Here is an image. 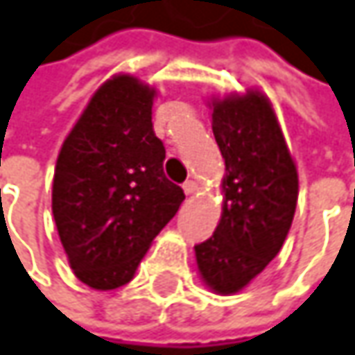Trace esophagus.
Returning <instances> with one entry per match:
<instances>
[{"instance_id": "esophagus-1", "label": "esophagus", "mask_w": 355, "mask_h": 355, "mask_svg": "<svg viewBox=\"0 0 355 355\" xmlns=\"http://www.w3.org/2000/svg\"><path fill=\"white\" fill-rule=\"evenodd\" d=\"M198 189H200V187H198L196 182H186V184H184V191H186V196H189V198H191V196H196V193H198Z\"/></svg>"}]
</instances>
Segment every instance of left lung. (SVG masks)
<instances>
[{
	"label": "left lung",
	"instance_id": "1",
	"mask_svg": "<svg viewBox=\"0 0 355 355\" xmlns=\"http://www.w3.org/2000/svg\"><path fill=\"white\" fill-rule=\"evenodd\" d=\"M211 130L225 162L222 218L196 245L198 274L218 295H234L266 270L292 227L297 168L274 105L261 89L211 96Z\"/></svg>",
	"mask_w": 355,
	"mask_h": 355
}]
</instances>
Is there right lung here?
I'll use <instances>...</instances> for the list:
<instances>
[{
    "mask_svg": "<svg viewBox=\"0 0 355 355\" xmlns=\"http://www.w3.org/2000/svg\"><path fill=\"white\" fill-rule=\"evenodd\" d=\"M155 87L130 73L105 80L55 162L51 211L67 263L92 290L125 286L153 238L186 200L164 173L155 137Z\"/></svg>",
    "mask_w": 355,
    "mask_h": 355,
    "instance_id": "1",
    "label": "right lung"
}]
</instances>
